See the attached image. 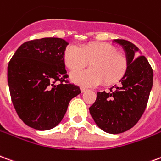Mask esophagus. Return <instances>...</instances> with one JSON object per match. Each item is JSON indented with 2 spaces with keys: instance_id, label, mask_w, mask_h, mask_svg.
<instances>
[{
  "instance_id": "34e87169",
  "label": "esophagus",
  "mask_w": 161,
  "mask_h": 161,
  "mask_svg": "<svg viewBox=\"0 0 161 161\" xmlns=\"http://www.w3.org/2000/svg\"><path fill=\"white\" fill-rule=\"evenodd\" d=\"M86 90H87V89L85 88V87H80V91H81V92H85Z\"/></svg>"
}]
</instances>
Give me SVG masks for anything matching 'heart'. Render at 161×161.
<instances>
[{"instance_id": "1", "label": "heart", "mask_w": 161, "mask_h": 161, "mask_svg": "<svg viewBox=\"0 0 161 161\" xmlns=\"http://www.w3.org/2000/svg\"><path fill=\"white\" fill-rule=\"evenodd\" d=\"M63 61L69 70L75 71L91 66L85 70L71 74L73 81L82 86H95L104 81L111 85L124 76L127 61L124 55L117 52L116 48L105 43H91L80 48L69 45L64 51Z\"/></svg>"}]
</instances>
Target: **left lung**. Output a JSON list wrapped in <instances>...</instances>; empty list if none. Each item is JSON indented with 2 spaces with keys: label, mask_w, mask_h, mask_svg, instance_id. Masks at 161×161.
<instances>
[{
  "label": "left lung",
  "mask_w": 161,
  "mask_h": 161,
  "mask_svg": "<svg viewBox=\"0 0 161 161\" xmlns=\"http://www.w3.org/2000/svg\"><path fill=\"white\" fill-rule=\"evenodd\" d=\"M124 47L127 58V70L119 85L109 92H98L89 111L102 130L119 134L134 127L147 107L153 86L152 67L144 56H137V48L124 39H115Z\"/></svg>",
  "instance_id": "8db88e82"
}]
</instances>
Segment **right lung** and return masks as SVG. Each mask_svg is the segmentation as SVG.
I'll use <instances>...</instances> for the list:
<instances>
[{
    "label": "right lung",
    "mask_w": 161,
    "mask_h": 161,
    "mask_svg": "<svg viewBox=\"0 0 161 161\" xmlns=\"http://www.w3.org/2000/svg\"><path fill=\"white\" fill-rule=\"evenodd\" d=\"M68 43L58 37L27 41L9 61L8 81L13 105L29 127L48 130L66 113L69 101L80 93L67 80L64 51Z\"/></svg>",
    "instance_id": "obj_1"
}]
</instances>
